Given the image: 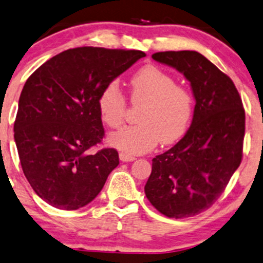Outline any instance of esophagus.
<instances>
[{
  "instance_id": "obj_1",
  "label": "esophagus",
  "mask_w": 263,
  "mask_h": 263,
  "mask_svg": "<svg viewBox=\"0 0 263 263\" xmlns=\"http://www.w3.org/2000/svg\"><path fill=\"white\" fill-rule=\"evenodd\" d=\"M120 159H121L122 162H134V160H136V157L121 152V153H120Z\"/></svg>"
}]
</instances>
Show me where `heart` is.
I'll use <instances>...</instances> for the list:
<instances>
[{
  "label": "heart",
  "mask_w": 263,
  "mask_h": 263,
  "mask_svg": "<svg viewBox=\"0 0 263 263\" xmlns=\"http://www.w3.org/2000/svg\"><path fill=\"white\" fill-rule=\"evenodd\" d=\"M129 99L143 105L140 125L125 127L110 136V143L123 153L141 154L162 141L172 144L185 136L194 116L191 91L176 84L175 78L153 65L144 66L129 81ZM100 118L106 126L119 128L125 121L127 103L119 85H105L98 98Z\"/></svg>",
  "instance_id": "heart-1"
}]
</instances>
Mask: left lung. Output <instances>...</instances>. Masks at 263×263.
<instances>
[{
  "label": "left lung",
  "mask_w": 263,
  "mask_h": 263,
  "mask_svg": "<svg viewBox=\"0 0 263 263\" xmlns=\"http://www.w3.org/2000/svg\"><path fill=\"white\" fill-rule=\"evenodd\" d=\"M152 58L185 76L196 105L185 136L152 160L144 192L164 216L192 217L219 198L241 163L245 110L233 81L200 52L164 51Z\"/></svg>",
  "instance_id": "obj_1"
}]
</instances>
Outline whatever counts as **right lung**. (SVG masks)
<instances>
[{
    "mask_svg": "<svg viewBox=\"0 0 263 263\" xmlns=\"http://www.w3.org/2000/svg\"><path fill=\"white\" fill-rule=\"evenodd\" d=\"M145 53L83 46L47 60L25 82L14 121L22 169L41 200L60 210L84 207L119 165V153L103 148L98 98L105 85Z\"/></svg>",
    "mask_w": 263,
    "mask_h": 263,
    "instance_id": "obj_1",
    "label": "right lung"
}]
</instances>
